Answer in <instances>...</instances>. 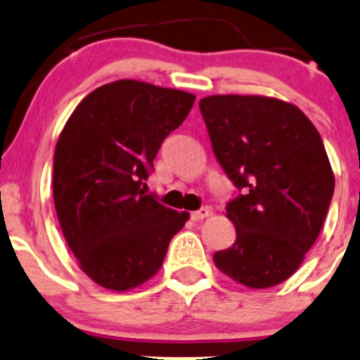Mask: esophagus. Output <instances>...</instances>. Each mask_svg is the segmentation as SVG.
<instances>
[{"label": "esophagus", "mask_w": 360, "mask_h": 360, "mask_svg": "<svg viewBox=\"0 0 360 360\" xmlns=\"http://www.w3.org/2000/svg\"><path fill=\"white\" fill-rule=\"evenodd\" d=\"M210 216V209L209 207H202L200 210H195V212H191V219L193 221H202L205 219V217Z\"/></svg>", "instance_id": "obj_1"}]
</instances>
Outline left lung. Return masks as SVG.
<instances>
[{
	"instance_id": "obj_1",
	"label": "left lung",
	"mask_w": 360,
	"mask_h": 360,
	"mask_svg": "<svg viewBox=\"0 0 360 360\" xmlns=\"http://www.w3.org/2000/svg\"><path fill=\"white\" fill-rule=\"evenodd\" d=\"M200 111L217 162L242 190L226 205L235 244L214 263L245 288H274L301 266L328 216L335 174L321 134L275 97L209 96Z\"/></svg>"
}]
</instances>
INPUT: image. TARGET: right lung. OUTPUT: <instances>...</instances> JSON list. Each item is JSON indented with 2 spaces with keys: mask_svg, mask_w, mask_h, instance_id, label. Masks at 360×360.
<instances>
[{
  "mask_svg": "<svg viewBox=\"0 0 360 360\" xmlns=\"http://www.w3.org/2000/svg\"><path fill=\"white\" fill-rule=\"evenodd\" d=\"M195 96L116 79L71 112L53 153V203L78 266L101 288L125 292L158 274L190 214L144 195L160 144Z\"/></svg>",
  "mask_w": 360,
  "mask_h": 360,
  "instance_id": "right-lung-1",
  "label": "right lung"
}]
</instances>
